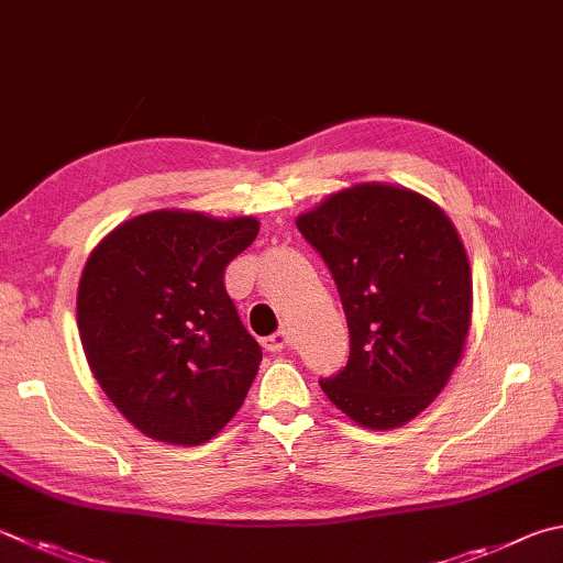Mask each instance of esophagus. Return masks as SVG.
Instances as JSON below:
<instances>
[{"instance_id": "obj_1", "label": "esophagus", "mask_w": 563, "mask_h": 563, "mask_svg": "<svg viewBox=\"0 0 563 563\" xmlns=\"http://www.w3.org/2000/svg\"><path fill=\"white\" fill-rule=\"evenodd\" d=\"M290 344V334H288V330H278L275 334H268V336H263V346L268 352H280V350H285V346Z\"/></svg>"}]
</instances>
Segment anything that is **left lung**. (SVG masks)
I'll use <instances>...</instances> for the list:
<instances>
[{"mask_svg": "<svg viewBox=\"0 0 563 563\" xmlns=\"http://www.w3.org/2000/svg\"><path fill=\"white\" fill-rule=\"evenodd\" d=\"M330 268L350 360L322 391L352 421L404 426L441 394L463 354L473 285L451 219L421 194L360 184L298 219Z\"/></svg>", "mask_w": 563, "mask_h": 563, "instance_id": "8db88e82", "label": "left lung"}]
</instances>
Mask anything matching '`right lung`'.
<instances>
[{
  "label": "right lung",
  "instance_id": "obj_1",
  "mask_svg": "<svg viewBox=\"0 0 563 563\" xmlns=\"http://www.w3.org/2000/svg\"><path fill=\"white\" fill-rule=\"evenodd\" d=\"M258 221L152 211L90 253L78 332L90 372L118 411L155 441L199 445L239 411L263 352L223 275Z\"/></svg>",
  "mask_w": 563,
  "mask_h": 563
}]
</instances>
